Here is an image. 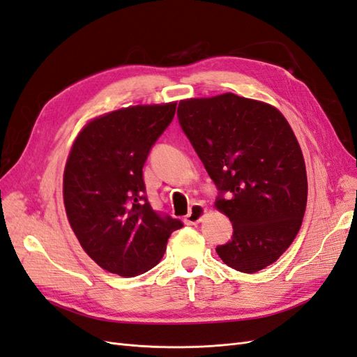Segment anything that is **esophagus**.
<instances>
[{
    "label": "esophagus",
    "instance_id": "34e87169",
    "mask_svg": "<svg viewBox=\"0 0 357 357\" xmlns=\"http://www.w3.org/2000/svg\"><path fill=\"white\" fill-rule=\"evenodd\" d=\"M206 213H208V209L204 205L195 204V205L190 206L188 214L185 215L184 220H185L187 225H197V223L204 220V217L206 215Z\"/></svg>",
    "mask_w": 357,
    "mask_h": 357
}]
</instances>
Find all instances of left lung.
<instances>
[{
    "label": "left lung",
    "instance_id": "8db88e82",
    "mask_svg": "<svg viewBox=\"0 0 357 357\" xmlns=\"http://www.w3.org/2000/svg\"><path fill=\"white\" fill-rule=\"evenodd\" d=\"M178 117L227 193L214 206L229 217L234 235L215 249L218 257L249 274L271 266L294 241L307 202L303 153L285 116L262 100L223 93L182 99Z\"/></svg>",
    "mask_w": 357,
    "mask_h": 357
}]
</instances>
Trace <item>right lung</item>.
Returning a JSON list of instances; mask_svg holds the SVG:
<instances>
[{
  "label": "right lung",
  "instance_id": "right-lung-1",
  "mask_svg": "<svg viewBox=\"0 0 357 357\" xmlns=\"http://www.w3.org/2000/svg\"><path fill=\"white\" fill-rule=\"evenodd\" d=\"M176 102L131 105L89 121L72 143L63 200L81 248L100 268L123 278L161 261L182 223L161 217L143 196V166Z\"/></svg>",
  "mask_w": 357,
  "mask_h": 357
}]
</instances>
